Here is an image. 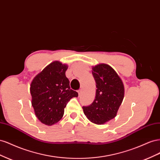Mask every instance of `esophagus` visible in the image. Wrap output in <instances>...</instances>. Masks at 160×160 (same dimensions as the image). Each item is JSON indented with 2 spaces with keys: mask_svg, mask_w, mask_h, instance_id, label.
Wrapping results in <instances>:
<instances>
[{
  "mask_svg": "<svg viewBox=\"0 0 160 160\" xmlns=\"http://www.w3.org/2000/svg\"><path fill=\"white\" fill-rule=\"evenodd\" d=\"M81 93H82V90H81V89H79V90L78 91V94H79V95L80 96V95H81Z\"/></svg>",
  "mask_w": 160,
  "mask_h": 160,
  "instance_id": "34e87169",
  "label": "esophagus"
}]
</instances>
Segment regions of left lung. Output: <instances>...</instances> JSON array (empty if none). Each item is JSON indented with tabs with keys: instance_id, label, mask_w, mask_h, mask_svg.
Returning a JSON list of instances; mask_svg holds the SVG:
<instances>
[{
	"instance_id": "left-lung-1",
	"label": "left lung",
	"mask_w": 160,
	"mask_h": 160,
	"mask_svg": "<svg viewBox=\"0 0 160 160\" xmlns=\"http://www.w3.org/2000/svg\"><path fill=\"white\" fill-rule=\"evenodd\" d=\"M96 83L95 98L83 112L91 122L102 125L115 118L124 98V85L118 74L109 65L101 63L92 67Z\"/></svg>"
}]
</instances>
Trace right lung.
Masks as SVG:
<instances>
[{
	"instance_id": "add662e5",
	"label": "right lung",
	"mask_w": 160,
	"mask_h": 160,
	"mask_svg": "<svg viewBox=\"0 0 160 160\" xmlns=\"http://www.w3.org/2000/svg\"><path fill=\"white\" fill-rule=\"evenodd\" d=\"M66 64L55 61L34 77L30 87L31 103L38 119L46 125L59 122L67 103L78 93L70 89Z\"/></svg>"
}]
</instances>
